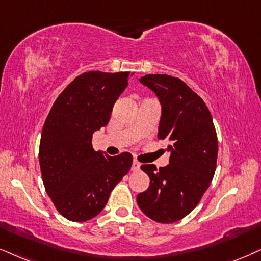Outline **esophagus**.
I'll list each match as a JSON object with an SVG mask.
<instances>
[{"label":"esophagus","instance_id":"34e87169","mask_svg":"<svg viewBox=\"0 0 261 261\" xmlns=\"http://www.w3.org/2000/svg\"><path fill=\"white\" fill-rule=\"evenodd\" d=\"M139 168H140V163L134 160L133 163H132V170H133V172H137V170H139Z\"/></svg>","mask_w":261,"mask_h":261}]
</instances>
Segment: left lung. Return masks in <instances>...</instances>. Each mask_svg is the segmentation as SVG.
Returning a JSON list of instances; mask_svg holds the SVG:
<instances>
[{
  "instance_id": "1",
  "label": "left lung",
  "mask_w": 261,
  "mask_h": 261,
  "mask_svg": "<svg viewBox=\"0 0 261 261\" xmlns=\"http://www.w3.org/2000/svg\"><path fill=\"white\" fill-rule=\"evenodd\" d=\"M140 82L162 106L159 139L168 143L169 165L140 167L150 186L137 196L150 219L170 224L186 217L207 191L218 159V138L205 102L184 81L169 75H145Z\"/></svg>"
}]
</instances>
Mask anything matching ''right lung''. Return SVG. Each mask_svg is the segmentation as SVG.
Instances as JSON below:
<instances>
[{"mask_svg":"<svg viewBox=\"0 0 261 261\" xmlns=\"http://www.w3.org/2000/svg\"><path fill=\"white\" fill-rule=\"evenodd\" d=\"M129 72L89 71L60 93L40 141V167L57 211L86 221L104 209L112 189L129 172L133 156H108L92 146L93 133L109 123L112 108L128 86Z\"/></svg>","mask_w":261,"mask_h":261,"instance_id":"add662e5","label":"right lung"}]
</instances>
